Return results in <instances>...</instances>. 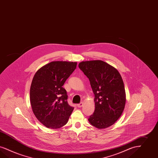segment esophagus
<instances>
[{"mask_svg": "<svg viewBox=\"0 0 158 158\" xmlns=\"http://www.w3.org/2000/svg\"><path fill=\"white\" fill-rule=\"evenodd\" d=\"M83 103L81 102V103H79V104H77V106L78 107H81L82 106H83Z\"/></svg>", "mask_w": 158, "mask_h": 158, "instance_id": "1", "label": "esophagus"}]
</instances>
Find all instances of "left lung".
Here are the masks:
<instances>
[{"mask_svg":"<svg viewBox=\"0 0 158 158\" xmlns=\"http://www.w3.org/2000/svg\"><path fill=\"white\" fill-rule=\"evenodd\" d=\"M79 68L89 78L95 95L94 113L88 119L98 129L112 126L120 118L126 103L124 83L118 70L101 60L83 61Z\"/></svg>","mask_w":158,"mask_h":158,"instance_id":"8db88e82","label":"left lung"}]
</instances>
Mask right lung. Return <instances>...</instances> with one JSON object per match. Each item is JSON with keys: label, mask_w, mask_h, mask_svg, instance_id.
I'll return each mask as SVG.
<instances>
[{"label": "right lung", "mask_w": 158, "mask_h": 158, "mask_svg": "<svg viewBox=\"0 0 158 158\" xmlns=\"http://www.w3.org/2000/svg\"><path fill=\"white\" fill-rule=\"evenodd\" d=\"M76 65V62H52L38 70L33 76L30 89L32 111L48 128L56 129L65 125L73 110L62 86Z\"/></svg>", "instance_id": "add662e5"}]
</instances>
